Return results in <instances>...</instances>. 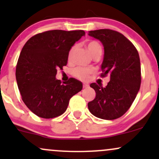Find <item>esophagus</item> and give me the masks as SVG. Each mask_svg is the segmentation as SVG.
Masks as SVG:
<instances>
[{
    "instance_id": "1",
    "label": "esophagus",
    "mask_w": 159,
    "mask_h": 159,
    "mask_svg": "<svg viewBox=\"0 0 159 159\" xmlns=\"http://www.w3.org/2000/svg\"><path fill=\"white\" fill-rule=\"evenodd\" d=\"M83 87H84V88H88L89 84H84Z\"/></svg>"
}]
</instances>
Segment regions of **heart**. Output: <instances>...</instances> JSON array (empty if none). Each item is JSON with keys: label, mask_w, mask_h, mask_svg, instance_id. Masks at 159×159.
Returning <instances> with one entry per match:
<instances>
[{"label": "heart", "mask_w": 159, "mask_h": 159, "mask_svg": "<svg viewBox=\"0 0 159 159\" xmlns=\"http://www.w3.org/2000/svg\"><path fill=\"white\" fill-rule=\"evenodd\" d=\"M86 45H87V48L89 50V52H90V54H92V56H94L96 53L98 52H101L102 51V47L99 45V43H97L96 41H89L86 43ZM76 45H73L72 48L69 50V54H68V59L71 60L76 50ZM92 72V71L90 69L83 68V67H77V68L74 69L72 71V75L75 78H78L80 80H86L87 79L90 75V74Z\"/></svg>", "instance_id": "obj_1"}]
</instances>
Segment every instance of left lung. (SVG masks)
<instances>
[{
    "label": "left lung",
    "mask_w": 159,
    "mask_h": 159,
    "mask_svg": "<svg viewBox=\"0 0 159 159\" xmlns=\"http://www.w3.org/2000/svg\"><path fill=\"white\" fill-rule=\"evenodd\" d=\"M104 46L102 77L108 75L106 87L92 83L96 98L88 103L89 111L96 117L115 120L129 110L135 99L141 82L139 54L134 45L120 33L110 30L89 31Z\"/></svg>",
    "instance_id": "left-lung-1"
}]
</instances>
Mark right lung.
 <instances>
[{"label":"right lung","instance_id":"1","mask_svg":"<svg viewBox=\"0 0 159 159\" xmlns=\"http://www.w3.org/2000/svg\"><path fill=\"white\" fill-rule=\"evenodd\" d=\"M85 35L84 30H48L32 36L24 45L18 60L16 78L24 103L45 119L61 116L69 99L82 90V83L70 78L61 84L58 69L67 64L73 45Z\"/></svg>","mask_w":159,"mask_h":159}]
</instances>
